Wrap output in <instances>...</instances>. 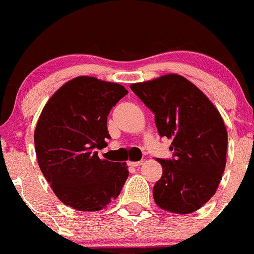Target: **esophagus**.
Returning <instances> with one entry per match:
<instances>
[{
  "label": "esophagus",
  "mask_w": 254,
  "mask_h": 254,
  "mask_svg": "<svg viewBox=\"0 0 254 254\" xmlns=\"http://www.w3.org/2000/svg\"><path fill=\"white\" fill-rule=\"evenodd\" d=\"M128 164L130 167H139V165L143 164V160H139V162H128Z\"/></svg>",
  "instance_id": "obj_1"
}]
</instances>
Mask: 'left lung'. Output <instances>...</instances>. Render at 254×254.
Instances as JSON below:
<instances>
[{
    "label": "left lung",
    "instance_id": "1",
    "mask_svg": "<svg viewBox=\"0 0 254 254\" xmlns=\"http://www.w3.org/2000/svg\"><path fill=\"white\" fill-rule=\"evenodd\" d=\"M152 110L160 137L172 139L173 159H158L162 178L153 188L160 209L191 213L215 195L222 179L227 153V130L218 110L192 82L167 74L130 85Z\"/></svg>",
    "mask_w": 254,
    "mask_h": 254
}]
</instances>
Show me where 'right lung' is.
<instances>
[{"mask_svg":"<svg viewBox=\"0 0 254 254\" xmlns=\"http://www.w3.org/2000/svg\"><path fill=\"white\" fill-rule=\"evenodd\" d=\"M127 94L116 82L77 76L45 104L34 130L37 159L54 194L66 206L99 211L121 192L128 178L126 163L100 159L96 149L110 138V111Z\"/></svg>","mask_w":254,"mask_h":254,"instance_id":"add662e5","label":"right lung"}]
</instances>
